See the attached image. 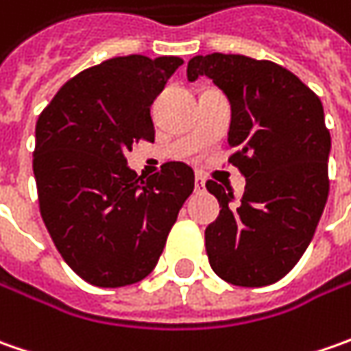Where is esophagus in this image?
Returning <instances> with one entry per match:
<instances>
[{
	"label": "esophagus",
	"mask_w": 351,
	"mask_h": 351,
	"mask_svg": "<svg viewBox=\"0 0 351 351\" xmlns=\"http://www.w3.org/2000/svg\"><path fill=\"white\" fill-rule=\"evenodd\" d=\"M203 189H205V178L197 173V176H195V191H197V193H201Z\"/></svg>",
	"instance_id": "34e87169"
}]
</instances>
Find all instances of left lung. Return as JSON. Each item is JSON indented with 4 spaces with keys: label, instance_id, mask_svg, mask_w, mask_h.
Returning <instances> with one entry per match:
<instances>
[{
    "label": "left lung",
    "instance_id": "left-lung-1",
    "mask_svg": "<svg viewBox=\"0 0 351 351\" xmlns=\"http://www.w3.org/2000/svg\"><path fill=\"white\" fill-rule=\"evenodd\" d=\"M207 75L230 101L228 162L246 178L232 191L209 180L221 213L205 230L217 276L263 287L287 276L311 244L328 199L330 132L318 95L276 62L207 54L187 64V80Z\"/></svg>",
    "mask_w": 351,
    "mask_h": 351
}]
</instances>
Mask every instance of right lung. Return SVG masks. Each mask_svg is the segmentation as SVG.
Segmentation results:
<instances>
[{"label":"right lung","mask_w":351,"mask_h":351,"mask_svg":"<svg viewBox=\"0 0 351 351\" xmlns=\"http://www.w3.org/2000/svg\"><path fill=\"white\" fill-rule=\"evenodd\" d=\"M178 56H119L68 80L40 113L33 171L40 215L64 262L97 287H125L148 276L166 246L195 176L166 162L142 178L125 152L154 142L150 105Z\"/></svg>","instance_id":"add662e5"}]
</instances>
